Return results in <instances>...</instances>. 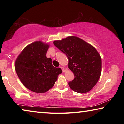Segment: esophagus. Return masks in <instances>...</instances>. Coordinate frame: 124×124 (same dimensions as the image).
Here are the masks:
<instances>
[{
	"mask_svg": "<svg viewBox=\"0 0 124 124\" xmlns=\"http://www.w3.org/2000/svg\"><path fill=\"white\" fill-rule=\"evenodd\" d=\"M60 68H61L62 69V71H63V72H64V67H60Z\"/></svg>",
	"mask_w": 124,
	"mask_h": 124,
	"instance_id": "34e87169",
	"label": "esophagus"
}]
</instances>
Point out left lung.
I'll list each match as a JSON object with an SVG mask.
<instances>
[{"label":"left lung","instance_id":"obj_1","mask_svg":"<svg viewBox=\"0 0 124 124\" xmlns=\"http://www.w3.org/2000/svg\"><path fill=\"white\" fill-rule=\"evenodd\" d=\"M54 44L68 58V67L74 74L68 85L73 91L84 93L95 86L101 74L102 60L93 46L78 37L70 36Z\"/></svg>","mask_w":124,"mask_h":124}]
</instances>
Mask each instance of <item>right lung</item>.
I'll use <instances>...</instances> for the list:
<instances>
[{
	"instance_id": "1",
	"label": "right lung",
	"mask_w": 124,
	"mask_h": 124,
	"mask_svg": "<svg viewBox=\"0 0 124 124\" xmlns=\"http://www.w3.org/2000/svg\"><path fill=\"white\" fill-rule=\"evenodd\" d=\"M49 47L40 41L27 45L15 61V70L25 87L37 93H44L51 89L62 73L60 68L52 64V60L46 57Z\"/></svg>"
}]
</instances>
